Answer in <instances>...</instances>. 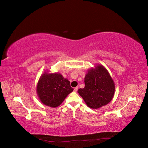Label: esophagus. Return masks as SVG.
<instances>
[{"mask_svg": "<svg viewBox=\"0 0 148 148\" xmlns=\"http://www.w3.org/2000/svg\"><path fill=\"white\" fill-rule=\"evenodd\" d=\"M77 89H78V88H77V87H75L74 89V92H77Z\"/></svg>", "mask_w": 148, "mask_h": 148, "instance_id": "obj_1", "label": "esophagus"}]
</instances>
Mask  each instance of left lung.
<instances>
[{
  "mask_svg": "<svg viewBox=\"0 0 148 148\" xmlns=\"http://www.w3.org/2000/svg\"><path fill=\"white\" fill-rule=\"evenodd\" d=\"M85 87L77 90L86 104L92 109L109 103L115 93V84L109 72L102 65L89 69L84 78Z\"/></svg>",
  "mask_w": 148,
  "mask_h": 148,
  "instance_id": "8db88e82",
  "label": "left lung"
}]
</instances>
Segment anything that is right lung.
Wrapping results in <instances>:
<instances>
[{"label": "right lung", "mask_w": 148, "mask_h": 148, "mask_svg": "<svg viewBox=\"0 0 148 148\" xmlns=\"http://www.w3.org/2000/svg\"><path fill=\"white\" fill-rule=\"evenodd\" d=\"M73 90L69 80L58 72L54 74L44 72L40 77L36 87L37 95L40 101L51 108H56L61 104Z\"/></svg>", "instance_id": "right-lung-1"}]
</instances>
